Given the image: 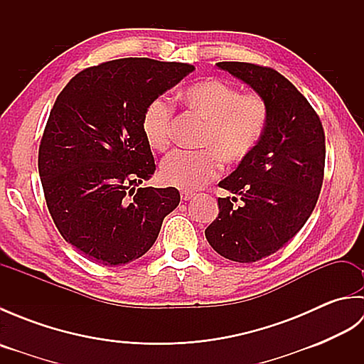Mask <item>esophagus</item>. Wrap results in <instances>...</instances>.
<instances>
[{"instance_id": "esophagus-1", "label": "esophagus", "mask_w": 364, "mask_h": 364, "mask_svg": "<svg viewBox=\"0 0 364 364\" xmlns=\"http://www.w3.org/2000/svg\"><path fill=\"white\" fill-rule=\"evenodd\" d=\"M196 197L194 192L191 191H181V200H184V202H189V200H192Z\"/></svg>"}]
</instances>
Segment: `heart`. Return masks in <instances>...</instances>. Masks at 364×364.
<instances>
[{"label":"heart","instance_id":"heart-1","mask_svg":"<svg viewBox=\"0 0 364 364\" xmlns=\"http://www.w3.org/2000/svg\"><path fill=\"white\" fill-rule=\"evenodd\" d=\"M191 111L206 120L202 146L206 150L170 153L161 164V178L168 186L197 189L218 176L220 159L239 164L257 149L267 127L269 111L259 95H241L231 84L208 78L181 92ZM173 105L167 97H156L146 105L141 128L153 150H166L172 139Z\"/></svg>","mask_w":364,"mask_h":364}]
</instances>
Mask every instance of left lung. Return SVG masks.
Segmentation results:
<instances>
[{
	"label": "left lung",
	"instance_id": "left-lung-1",
	"mask_svg": "<svg viewBox=\"0 0 364 364\" xmlns=\"http://www.w3.org/2000/svg\"><path fill=\"white\" fill-rule=\"evenodd\" d=\"M264 100L269 111L261 142L219 186V215L205 230L223 258L255 262L275 253L310 218L323 180L326 134L319 115L292 82L274 68L219 63ZM239 198L242 205L233 207Z\"/></svg>",
	"mask_w": 364,
	"mask_h": 364
}]
</instances>
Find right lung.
Instances as JSON below:
<instances>
[{"label": "right lung", "mask_w": 364, "mask_h": 364, "mask_svg": "<svg viewBox=\"0 0 364 364\" xmlns=\"http://www.w3.org/2000/svg\"><path fill=\"white\" fill-rule=\"evenodd\" d=\"M194 65L125 58L86 68L54 102L38 175L59 233L103 266L141 258L180 203L175 188H137L156 170L141 119Z\"/></svg>", "instance_id": "right-lung-1"}]
</instances>
